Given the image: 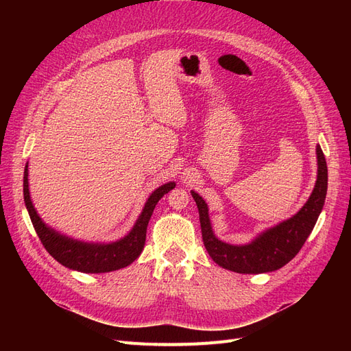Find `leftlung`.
<instances>
[{
	"instance_id": "1",
	"label": "left lung",
	"mask_w": 351,
	"mask_h": 351,
	"mask_svg": "<svg viewBox=\"0 0 351 351\" xmlns=\"http://www.w3.org/2000/svg\"><path fill=\"white\" fill-rule=\"evenodd\" d=\"M317 177L313 192L303 208L291 218L265 230L247 244H230L219 240L210 226L209 209L204 197L192 190V196L199 209V219L204 244L215 263L239 274H263L282 268L289 263L312 232L317 217L322 212L326 189L328 168L321 146H316Z\"/></svg>"
}]
</instances>
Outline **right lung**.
I'll list each match as a JSON object with an SVG mask.
<instances>
[{
  "mask_svg": "<svg viewBox=\"0 0 351 351\" xmlns=\"http://www.w3.org/2000/svg\"><path fill=\"white\" fill-rule=\"evenodd\" d=\"M27 176L29 169L26 164L23 177L25 205L27 208L30 221L35 227L39 240L44 244L47 252L57 262L73 271L86 274H101L129 267L132 262L139 258V254L142 253L145 246L146 230L152 217V212L155 209V205L158 204L159 199L176 187L174 182H169L154 190L151 196L147 197L133 228L127 232V236H124L123 239L112 243H88L60 234L58 231L51 228L40 219L34 204H32Z\"/></svg>",
  "mask_w": 351,
  "mask_h": 351,
  "instance_id": "add662e5",
  "label": "right lung"
}]
</instances>
